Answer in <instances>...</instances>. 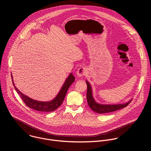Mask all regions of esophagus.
Here are the masks:
<instances>
[{"mask_svg": "<svg viewBox=\"0 0 151 151\" xmlns=\"http://www.w3.org/2000/svg\"><path fill=\"white\" fill-rule=\"evenodd\" d=\"M87 69H85V68L83 67H81L80 68L78 69V70H77L76 72V74L79 77H81V76H85L86 75V74H87Z\"/></svg>", "mask_w": 151, "mask_h": 151, "instance_id": "34e87169", "label": "esophagus"}]
</instances>
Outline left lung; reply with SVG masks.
<instances>
[{
    "label": "left lung",
    "instance_id": "left-lung-1",
    "mask_svg": "<svg viewBox=\"0 0 151 151\" xmlns=\"http://www.w3.org/2000/svg\"><path fill=\"white\" fill-rule=\"evenodd\" d=\"M86 83H87V102L89 106L90 107V108L95 112H97L98 114H107L109 112H112L117 110L122 109L124 107H125L132 101V100H130L126 103L118 104H101L97 103L93 98L92 94V89L90 84L87 81H86Z\"/></svg>",
    "mask_w": 151,
    "mask_h": 151
}]
</instances>
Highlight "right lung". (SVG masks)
<instances>
[{
    "instance_id": "add662e5",
    "label": "right lung",
    "mask_w": 151,
    "mask_h": 151,
    "mask_svg": "<svg viewBox=\"0 0 151 151\" xmlns=\"http://www.w3.org/2000/svg\"><path fill=\"white\" fill-rule=\"evenodd\" d=\"M12 76L11 75V77ZM12 83L14 86L15 90L17 91L18 94H19V96L21 97V98L22 99L24 103L29 107L40 112H49L54 111L57 108H58V107L60 106V105L62 104L64 99V97H65L66 95L67 91L69 87L75 81V77L72 75V73H71L68 76V78L66 79L65 82L64 83L61 89L60 90V92L58 93L56 97L54 99L52 100H51L50 101H47V102L35 100L32 99H30L28 96L24 95V94L20 92L16 88V87H15V84L14 83L12 77Z\"/></svg>"
}]
</instances>
